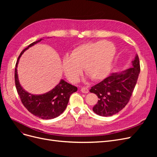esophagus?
Masks as SVG:
<instances>
[{
    "instance_id": "esophagus-1",
    "label": "esophagus",
    "mask_w": 157,
    "mask_h": 157,
    "mask_svg": "<svg viewBox=\"0 0 157 157\" xmlns=\"http://www.w3.org/2000/svg\"><path fill=\"white\" fill-rule=\"evenodd\" d=\"M80 91H81L84 94H87V93H88L89 90H88V88L86 87H82L80 88Z\"/></svg>"
}]
</instances>
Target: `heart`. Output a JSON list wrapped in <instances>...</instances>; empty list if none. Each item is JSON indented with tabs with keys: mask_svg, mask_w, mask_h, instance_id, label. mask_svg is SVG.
<instances>
[{
	"mask_svg": "<svg viewBox=\"0 0 157 157\" xmlns=\"http://www.w3.org/2000/svg\"><path fill=\"white\" fill-rule=\"evenodd\" d=\"M115 54L116 48L111 42L103 40L82 44L74 48L70 56L63 57V72L73 83L78 80L82 67L92 80H103L110 72Z\"/></svg>",
	"mask_w": 157,
	"mask_h": 157,
	"instance_id": "1",
	"label": "heart"
}]
</instances>
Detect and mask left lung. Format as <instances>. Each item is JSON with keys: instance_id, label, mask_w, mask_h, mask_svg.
I'll return each mask as SVG.
<instances>
[{"instance_id": "1", "label": "left lung", "mask_w": 157, "mask_h": 157, "mask_svg": "<svg viewBox=\"0 0 157 157\" xmlns=\"http://www.w3.org/2000/svg\"><path fill=\"white\" fill-rule=\"evenodd\" d=\"M132 64V67L121 73L111 74L90 90L99 98L98 103L93 107L95 113L102 117L112 116L127 105L140 72L138 56H136Z\"/></svg>"}]
</instances>
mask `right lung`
Masks as SVG:
<instances>
[{
    "label": "right lung",
    "mask_w": 157,
    "mask_h": 157,
    "mask_svg": "<svg viewBox=\"0 0 157 157\" xmlns=\"http://www.w3.org/2000/svg\"><path fill=\"white\" fill-rule=\"evenodd\" d=\"M40 39L33 42L23 50L19 56L15 69V84L18 95L24 107L33 115L42 119H52L59 116L67 107L70 96L77 91V88L63 80L48 92L40 95H33L23 89L18 80L17 66L21 55L29 47L42 40Z\"/></svg>",
    "instance_id": "right-lung-1"
}]
</instances>
